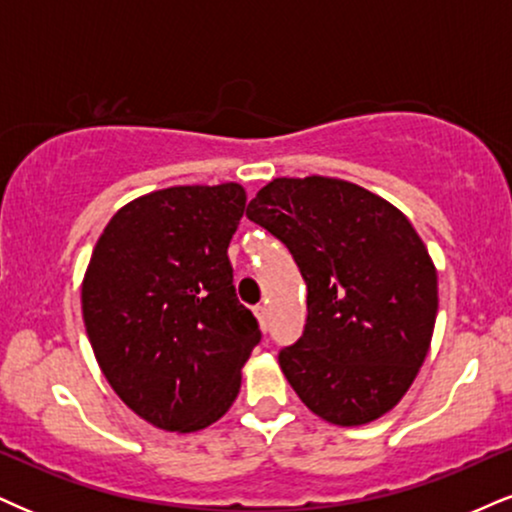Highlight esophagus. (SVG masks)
I'll return each mask as SVG.
<instances>
[{
  "label": "esophagus",
  "mask_w": 512,
  "mask_h": 512,
  "mask_svg": "<svg viewBox=\"0 0 512 512\" xmlns=\"http://www.w3.org/2000/svg\"><path fill=\"white\" fill-rule=\"evenodd\" d=\"M255 317H257V322H260V329H262V331H267V329H269V322H267V307H264V305H257V307H255Z\"/></svg>",
  "instance_id": "esophagus-1"
}]
</instances>
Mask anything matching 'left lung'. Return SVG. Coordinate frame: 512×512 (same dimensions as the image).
I'll use <instances>...</instances> for the list:
<instances>
[{
    "mask_svg": "<svg viewBox=\"0 0 512 512\" xmlns=\"http://www.w3.org/2000/svg\"><path fill=\"white\" fill-rule=\"evenodd\" d=\"M245 214L291 250L307 283L305 331L279 353L298 398L338 427L396 408L439 310L436 267L408 217L329 176L274 178Z\"/></svg>",
    "mask_w": 512,
    "mask_h": 512,
    "instance_id": "8db88e82",
    "label": "left lung"
}]
</instances>
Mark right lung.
Instances as JSON below:
<instances>
[{"instance_id":"add662e5","label":"right lung","mask_w":512,"mask_h":512,"mask_svg":"<svg viewBox=\"0 0 512 512\" xmlns=\"http://www.w3.org/2000/svg\"><path fill=\"white\" fill-rule=\"evenodd\" d=\"M245 200L238 183L135 197L104 226L85 269L80 303L97 365L164 432H200L224 417L260 343L229 262Z\"/></svg>"}]
</instances>
